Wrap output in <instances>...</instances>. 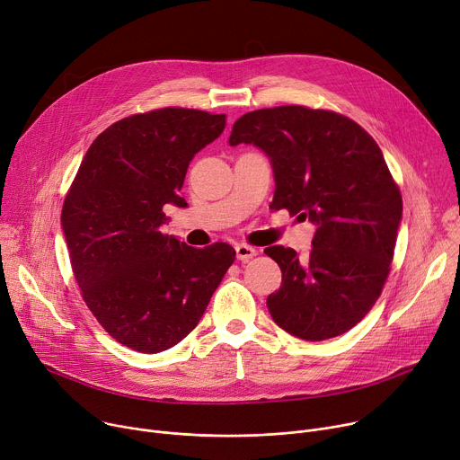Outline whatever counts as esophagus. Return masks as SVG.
Instances as JSON below:
<instances>
[{
    "label": "esophagus",
    "instance_id": "34e87169",
    "mask_svg": "<svg viewBox=\"0 0 460 460\" xmlns=\"http://www.w3.org/2000/svg\"><path fill=\"white\" fill-rule=\"evenodd\" d=\"M256 249H252V246L249 244H235V256L239 261H249L256 256Z\"/></svg>",
    "mask_w": 460,
    "mask_h": 460
}]
</instances>
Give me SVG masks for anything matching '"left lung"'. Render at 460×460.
Instances as JSON below:
<instances>
[{
	"label": "left lung",
	"instance_id": "1",
	"mask_svg": "<svg viewBox=\"0 0 460 460\" xmlns=\"http://www.w3.org/2000/svg\"><path fill=\"white\" fill-rule=\"evenodd\" d=\"M228 144L263 151L276 182L270 208L316 226L307 256L265 249L281 269V288L267 298L272 321L313 342L346 333L379 298L402 223L379 146L356 121L296 104L241 116Z\"/></svg>",
	"mask_w": 460,
	"mask_h": 460
}]
</instances>
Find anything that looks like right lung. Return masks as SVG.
Returning <instances> with one entry per match:
<instances>
[{
    "label": "right lung",
    "mask_w": 460,
    "mask_h": 460,
    "mask_svg": "<svg viewBox=\"0 0 460 460\" xmlns=\"http://www.w3.org/2000/svg\"><path fill=\"white\" fill-rule=\"evenodd\" d=\"M225 114L160 109L125 118L86 151L62 208V232L83 298L118 342L158 353L200 321L235 260L226 243L193 249L162 234L193 156Z\"/></svg>",
    "instance_id": "1"
}]
</instances>
